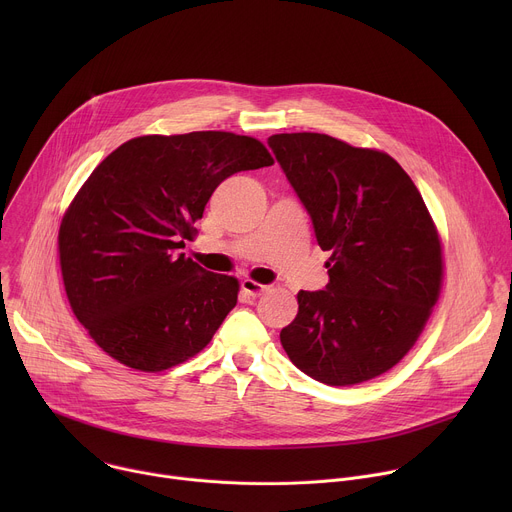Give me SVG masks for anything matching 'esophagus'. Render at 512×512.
Segmentation results:
<instances>
[{"mask_svg":"<svg viewBox=\"0 0 512 512\" xmlns=\"http://www.w3.org/2000/svg\"><path fill=\"white\" fill-rule=\"evenodd\" d=\"M241 287H243L245 294H247V296H251V298H259L261 294H265V291L269 289L267 285L257 283L255 279H243V281H241Z\"/></svg>","mask_w":512,"mask_h":512,"instance_id":"34e87169","label":"esophagus"}]
</instances>
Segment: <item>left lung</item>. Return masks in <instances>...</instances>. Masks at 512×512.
<instances>
[{"instance_id": "left-lung-1", "label": "left lung", "mask_w": 512, "mask_h": 512, "mask_svg": "<svg viewBox=\"0 0 512 512\" xmlns=\"http://www.w3.org/2000/svg\"><path fill=\"white\" fill-rule=\"evenodd\" d=\"M267 143L330 251L326 289L300 291L281 346L324 385L375 379L411 350L440 298L442 243L427 206L385 152L306 131Z\"/></svg>"}]
</instances>
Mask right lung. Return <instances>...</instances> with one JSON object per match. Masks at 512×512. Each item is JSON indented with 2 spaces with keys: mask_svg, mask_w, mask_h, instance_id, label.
<instances>
[{
  "mask_svg": "<svg viewBox=\"0 0 512 512\" xmlns=\"http://www.w3.org/2000/svg\"><path fill=\"white\" fill-rule=\"evenodd\" d=\"M255 137L141 135L111 152L60 223L66 298L91 338L129 369L160 373L198 354L237 306L239 281L184 249L216 186L271 166Z\"/></svg>",
  "mask_w": 512,
  "mask_h": 512,
  "instance_id": "obj_1",
  "label": "right lung"
}]
</instances>
